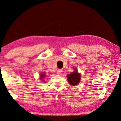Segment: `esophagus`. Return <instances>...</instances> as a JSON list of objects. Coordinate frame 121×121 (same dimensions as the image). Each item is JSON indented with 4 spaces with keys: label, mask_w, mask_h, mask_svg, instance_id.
<instances>
[{
    "label": "esophagus",
    "mask_w": 121,
    "mask_h": 121,
    "mask_svg": "<svg viewBox=\"0 0 121 121\" xmlns=\"http://www.w3.org/2000/svg\"><path fill=\"white\" fill-rule=\"evenodd\" d=\"M62 72V70H61V69H59L58 70H57V73H58V74H60V73H61Z\"/></svg>",
    "instance_id": "obj_1"
}]
</instances>
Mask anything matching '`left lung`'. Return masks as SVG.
Wrapping results in <instances>:
<instances>
[{
    "label": "left lung",
    "instance_id": "8db88e82",
    "mask_svg": "<svg viewBox=\"0 0 121 121\" xmlns=\"http://www.w3.org/2000/svg\"><path fill=\"white\" fill-rule=\"evenodd\" d=\"M69 83L71 85H76L78 84L81 79V75L78 73L76 69L75 68L74 71L67 76Z\"/></svg>",
    "mask_w": 121,
    "mask_h": 121
}]
</instances>
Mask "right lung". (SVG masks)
<instances>
[{
    "label": "right lung",
    "mask_w": 121,
    "mask_h": 121,
    "mask_svg": "<svg viewBox=\"0 0 121 121\" xmlns=\"http://www.w3.org/2000/svg\"><path fill=\"white\" fill-rule=\"evenodd\" d=\"M45 77V73H42V74L40 75V78L41 80L44 81L43 79Z\"/></svg>",
    "instance_id": "obj_1"
}]
</instances>
